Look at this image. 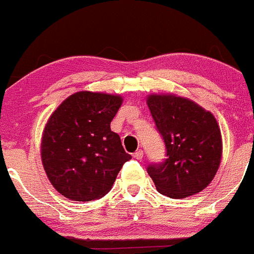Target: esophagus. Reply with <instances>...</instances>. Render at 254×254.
Wrapping results in <instances>:
<instances>
[{
    "instance_id": "34e87169",
    "label": "esophagus",
    "mask_w": 254,
    "mask_h": 254,
    "mask_svg": "<svg viewBox=\"0 0 254 254\" xmlns=\"http://www.w3.org/2000/svg\"><path fill=\"white\" fill-rule=\"evenodd\" d=\"M143 155H144V153H143V150H141V149H140V150H136L134 153V158H135V159H138V160L143 159Z\"/></svg>"
}]
</instances>
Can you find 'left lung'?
Instances as JSON below:
<instances>
[{
    "mask_svg": "<svg viewBox=\"0 0 254 254\" xmlns=\"http://www.w3.org/2000/svg\"><path fill=\"white\" fill-rule=\"evenodd\" d=\"M148 106L167 156L146 168L156 189L174 199L202 191L214 178L222 158V136L214 116L173 95H151Z\"/></svg>",
    "mask_w": 254,
    "mask_h": 254,
    "instance_id": "obj_1",
    "label": "left lung"
}]
</instances>
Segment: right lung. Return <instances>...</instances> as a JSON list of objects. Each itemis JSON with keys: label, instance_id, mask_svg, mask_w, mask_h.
I'll list each match as a JSON object with an SVG mask.
<instances>
[{"label": "right lung", "instance_id": "obj_1", "mask_svg": "<svg viewBox=\"0 0 254 254\" xmlns=\"http://www.w3.org/2000/svg\"><path fill=\"white\" fill-rule=\"evenodd\" d=\"M122 101L115 95L80 91L50 116L42 135V164L52 186L66 198H101L131 159L110 129Z\"/></svg>", "mask_w": 254, "mask_h": 254}]
</instances>
